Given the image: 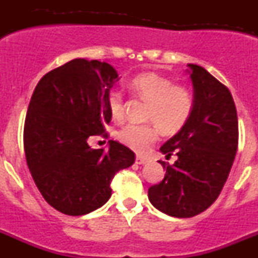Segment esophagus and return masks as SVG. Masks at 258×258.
Wrapping results in <instances>:
<instances>
[{"mask_svg":"<svg viewBox=\"0 0 258 258\" xmlns=\"http://www.w3.org/2000/svg\"><path fill=\"white\" fill-rule=\"evenodd\" d=\"M146 163V159L142 156H137L136 157V164H138V165H142V164Z\"/></svg>","mask_w":258,"mask_h":258,"instance_id":"34e87169","label":"esophagus"}]
</instances>
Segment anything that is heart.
I'll use <instances>...</instances> for the list:
<instances>
[{
  "label": "heart",
  "mask_w": 258,
  "mask_h": 258,
  "mask_svg": "<svg viewBox=\"0 0 258 258\" xmlns=\"http://www.w3.org/2000/svg\"><path fill=\"white\" fill-rule=\"evenodd\" d=\"M131 88L149 102L146 118L152 122L125 125L117 133V138L131 150L143 154L157 140L159 127L165 134H173L187 122L192 112L194 99L187 88L173 85L169 77L155 72L136 76L132 80ZM107 106L113 118H121L124 116L122 93L111 90L107 97Z\"/></svg>",
  "instance_id": "heart-1"
}]
</instances>
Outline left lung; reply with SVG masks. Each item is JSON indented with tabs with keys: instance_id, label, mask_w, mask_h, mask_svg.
I'll list each match as a JSON object with an SVG mask.
<instances>
[{
	"instance_id": "1",
	"label": "left lung",
	"mask_w": 258,
	"mask_h": 258,
	"mask_svg": "<svg viewBox=\"0 0 258 258\" xmlns=\"http://www.w3.org/2000/svg\"><path fill=\"white\" fill-rule=\"evenodd\" d=\"M194 107L187 122L160 147L165 157L177 155L159 184L149 188L152 206L178 218L194 217L216 202L229 177L238 150V115L226 86L208 71L187 64Z\"/></svg>"
}]
</instances>
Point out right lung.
Wrapping results in <instances>:
<instances>
[{
  "label": "right lung",
  "instance_id": "add662e5",
  "mask_svg": "<svg viewBox=\"0 0 258 258\" xmlns=\"http://www.w3.org/2000/svg\"><path fill=\"white\" fill-rule=\"evenodd\" d=\"M117 80L106 61L77 58L50 71L32 94L23 137L27 164L41 195L61 213L101 208L113 175L136 160L116 141H108V151L88 143L111 121L107 97Z\"/></svg>",
  "mask_w": 258,
  "mask_h": 258
}]
</instances>
